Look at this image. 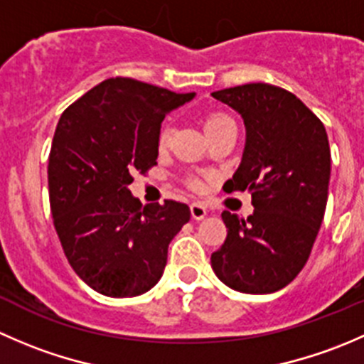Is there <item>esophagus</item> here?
Masks as SVG:
<instances>
[{
    "label": "esophagus",
    "mask_w": 364,
    "mask_h": 364,
    "mask_svg": "<svg viewBox=\"0 0 364 364\" xmlns=\"http://www.w3.org/2000/svg\"><path fill=\"white\" fill-rule=\"evenodd\" d=\"M190 211H192L193 220H204L205 215H208V209H205V205L200 203H193L190 205Z\"/></svg>",
    "instance_id": "1"
}]
</instances>
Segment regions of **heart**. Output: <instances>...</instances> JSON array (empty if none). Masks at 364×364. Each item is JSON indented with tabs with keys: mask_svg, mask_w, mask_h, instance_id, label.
I'll return each instance as SVG.
<instances>
[{
	"mask_svg": "<svg viewBox=\"0 0 364 364\" xmlns=\"http://www.w3.org/2000/svg\"><path fill=\"white\" fill-rule=\"evenodd\" d=\"M225 121H230V117L225 116V114H211V116H209L208 119H205L204 128H205V130H208V128L216 127V124H220V123H225ZM168 137H171V127H168V124H164V127L160 128L159 144L160 146L167 144Z\"/></svg>",
	"mask_w": 364,
	"mask_h": 364,
	"instance_id": "heart-1",
	"label": "heart"
}]
</instances>
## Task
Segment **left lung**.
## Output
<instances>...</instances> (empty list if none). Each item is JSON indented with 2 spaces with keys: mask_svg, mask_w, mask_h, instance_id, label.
I'll list each match as a JSON object with an SVG mask.
<instances>
[{
  "mask_svg": "<svg viewBox=\"0 0 364 364\" xmlns=\"http://www.w3.org/2000/svg\"><path fill=\"white\" fill-rule=\"evenodd\" d=\"M211 97L243 117V156L223 190L250 192L253 205L247 220L222 213L227 237L211 267L234 291L271 294L299 274L321 229L331 176L328 134L296 95L271 84Z\"/></svg>",
  "mask_w": 364,
  "mask_h": 364,
  "instance_id": "8db88e82",
  "label": "left lung"
}]
</instances>
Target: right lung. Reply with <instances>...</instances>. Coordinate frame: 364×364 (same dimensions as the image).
Returning a JSON list of instances; mask_svg holds the SVG:
<instances>
[{
    "mask_svg": "<svg viewBox=\"0 0 364 364\" xmlns=\"http://www.w3.org/2000/svg\"><path fill=\"white\" fill-rule=\"evenodd\" d=\"M193 97L112 77L58 121L47 171L54 227L77 277L100 294L155 287L168 243L190 220L186 204L142 205L128 185L156 164L164 117Z\"/></svg>",
    "mask_w": 364,
    "mask_h": 364,
    "instance_id": "right-lung-1",
    "label": "right lung"
}]
</instances>
